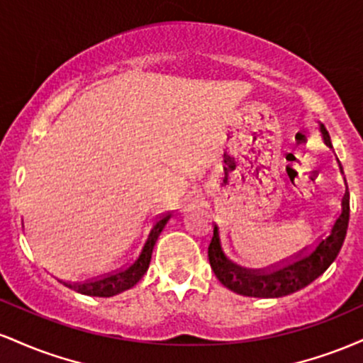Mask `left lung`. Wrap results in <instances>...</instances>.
Listing matches in <instances>:
<instances>
[{
    "mask_svg": "<svg viewBox=\"0 0 363 363\" xmlns=\"http://www.w3.org/2000/svg\"><path fill=\"white\" fill-rule=\"evenodd\" d=\"M324 143L333 147L328 129L320 124ZM343 172V167L340 165ZM347 182V181H345ZM350 220V193L348 186L341 198V211L331 230L324 239H320L311 251L298 254L295 259L283 262L277 268L269 269H245L237 266L225 256L222 244H220L218 227L215 225L213 237L208 245V259L211 269L223 286L244 297H259V298H277L294 294L303 289L315 278H319L331 266V262L338 256L345 235H347Z\"/></svg>",
    "mask_w": 363,
    "mask_h": 363,
    "instance_id": "left-lung-1",
    "label": "left lung"
}]
</instances>
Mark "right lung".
Masks as SVG:
<instances>
[{"label": "right lung", "instance_id": "1", "mask_svg": "<svg viewBox=\"0 0 363 363\" xmlns=\"http://www.w3.org/2000/svg\"><path fill=\"white\" fill-rule=\"evenodd\" d=\"M170 213H165L153 222L152 228H150V234L145 240L143 247L138 254L135 261L131 264L126 266L124 269L121 272L106 274V277L97 278V280H89V281H83V283H66L62 281V285L68 286L78 294L83 295H90V297H112V295H118L121 291L129 290L131 286H135L143 274L147 273L148 266H150V259H152V252H153V245H155L158 235L160 232L164 230L165 223L170 220Z\"/></svg>", "mask_w": 363, "mask_h": 363}]
</instances>
